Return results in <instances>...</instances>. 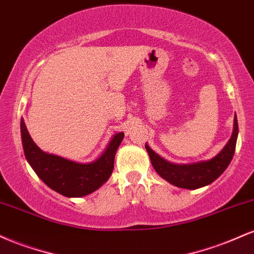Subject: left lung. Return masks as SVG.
Segmentation results:
<instances>
[{
  "label": "left lung",
  "instance_id": "8db88e82",
  "mask_svg": "<svg viewBox=\"0 0 254 254\" xmlns=\"http://www.w3.org/2000/svg\"><path fill=\"white\" fill-rule=\"evenodd\" d=\"M238 133H239V129H238L237 115H235L233 133L225 147L211 159L190 164L171 163L157 154L147 144L145 145V147L150 156L152 166L160 177L168 181L172 186L183 188V189L195 190L198 188L209 186L228 168L229 163L234 156Z\"/></svg>",
  "mask_w": 254,
  "mask_h": 254
}]
</instances>
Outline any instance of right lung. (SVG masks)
Wrapping results in <instances>:
<instances>
[{
	"instance_id": "add662e5",
	"label": "right lung",
	"mask_w": 254,
	"mask_h": 254,
	"mask_svg": "<svg viewBox=\"0 0 254 254\" xmlns=\"http://www.w3.org/2000/svg\"><path fill=\"white\" fill-rule=\"evenodd\" d=\"M125 134L116 133L97 159L77 163L38 147L21 119V139L25 157L38 177L55 191L66 197H83L96 191L109 180L114 169L115 153Z\"/></svg>"
}]
</instances>
